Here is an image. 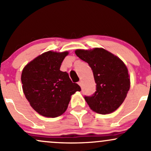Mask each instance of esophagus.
I'll use <instances>...</instances> for the list:
<instances>
[{
    "mask_svg": "<svg viewBox=\"0 0 151 151\" xmlns=\"http://www.w3.org/2000/svg\"><path fill=\"white\" fill-rule=\"evenodd\" d=\"M78 84H79V86H81V85H82V81H79V82H78Z\"/></svg>",
    "mask_w": 151,
    "mask_h": 151,
    "instance_id": "1",
    "label": "esophagus"
}]
</instances>
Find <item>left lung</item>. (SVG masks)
I'll list each match as a JSON object with an SVG mask.
<instances>
[{"label":"left lung","mask_w":151,"mask_h":151,"mask_svg":"<svg viewBox=\"0 0 151 151\" xmlns=\"http://www.w3.org/2000/svg\"><path fill=\"white\" fill-rule=\"evenodd\" d=\"M76 55L88 63L97 89L91 97H84L89 107L102 115L110 114L122 105L130 87L126 65L121 59L102 48L77 49Z\"/></svg>","instance_id":"8db88e82"}]
</instances>
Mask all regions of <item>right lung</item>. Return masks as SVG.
I'll list each match as a JSON object with an SVG mask.
<instances>
[{
    "instance_id": "right-lung-1",
    "label": "right lung",
    "mask_w": 151,
    "mask_h": 151,
    "mask_svg": "<svg viewBox=\"0 0 151 151\" xmlns=\"http://www.w3.org/2000/svg\"><path fill=\"white\" fill-rule=\"evenodd\" d=\"M69 51H49L28 63L21 73L22 88L30 105L39 115L57 117L67 110L71 96L81 91L66 72L60 71Z\"/></svg>"
}]
</instances>
